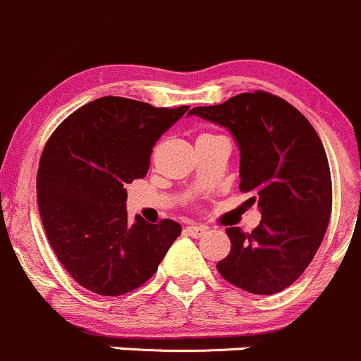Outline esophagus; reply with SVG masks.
Returning <instances> with one entry per match:
<instances>
[{
    "label": "esophagus",
    "mask_w": 361,
    "mask_h": 361,
    "mask_svg": "<svg viewBox=\"0 0 361 361\" xmlns=\"http://www.w3.org/2000/svg\"><path fill=\"white\" fill-rule=\"evenodd\" d=\"M185 234L190 235V238H202L204 234H206V227H201V225H188V227H185Z\"/></svg>",
    "instance_id": "obj_1"
}]
</instances>
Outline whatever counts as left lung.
Returning <instances> with one entry per match:
<instances>
[{
  "label": "left lung",
  "instance_id": "8db88e82",
  "mask_svg": "<svg viewBox=\"0 0 361 361\" xmlns=\"http://www.w3.org/2000/svg\"><path fill=\"white\" fill-rule=\"evenodd\" d=\"M190 115L227 127L241 150L239 190L258 201L262 221L228 227L231 253L216 264L225 281L255 295L288 288L307 269L332 213V176L314 127L297 108L265 90L243 92Z\"/></svg>",
  "mask_w": 361,
  "mask_h": 361
}]
</instances>
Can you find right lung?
I'll return each mask as SVG.
<instances>
[{
    "instance_id": "add662e5",
    "label": "right lung",
    "mask_w": 361,
    "mask_h": 361,
    "mask_svg": "<svg viewBox=\"0 0 361 361\" xmlns=\"http://www.w3.org/2000/svg\"><path fill=\"white\" fill-rule=\"evenodd\" d=\"M190 106L155 108L106 96L78 108L43 148L36 174L39 216L73 279L118 297L157 272L181 225L127 221L126 185L145 178L152 148Z\"/></svg>"
}]
</instances>
